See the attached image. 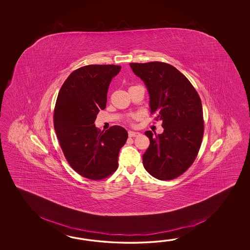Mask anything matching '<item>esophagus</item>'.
<instances>
[{"instance_id": "34e87169", "label": "esophagus", "mask_w": 250, "mask_h": 250, "mask_svg": "<svg viewBox=\"0 0 250 250\" xmlns=\"http://www.w3.org/2000/svg\"><path fill=\"white\" fill-rule=\"evenodd\" d=\"M140 135V133L135 132V131H128V136L130 137V138H134V137H138Z\"/></svg>"}]
</instances>
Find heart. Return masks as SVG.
Wrapping results in <instances>:
<instances>
[{"instance_id": "heart-1", "label": "heart", "mask_w": 250, "mask_h": 250, "mask_svg": "<svg viewBox=\"0 0 250 250\" xmlns=\"http://www.w3.org/2000/svg\"><path fill=\"white\" fill-rule=\"evenodd\" d=\"M134 116H131V117L129 118V120H128V121H129V122H130V121H131V120H132V119H134Z\"/></svg>"}]
</instances>
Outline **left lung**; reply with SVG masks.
I'll use <instances>...</instances> for the list:
<instances>
[{"label":"left lung","mask_w":250,"mask_h":250,"mask_svg":"<svg viewBox=\"0 0 250 250\" xmlns=\"http://www.w3.org/2000/svg\"><path fill=\"white\" fill-rule=\"evenodd\" d=\"M143 80L150 96L151 113L162 121L164 132L146 131L150 140L143 154L149 174L170 181L194 163L202 143L204 119L201 99L190 81L170 64L161 62L129 63Z\"/></svg>","instance_id":"obj_1"}]
</instances>
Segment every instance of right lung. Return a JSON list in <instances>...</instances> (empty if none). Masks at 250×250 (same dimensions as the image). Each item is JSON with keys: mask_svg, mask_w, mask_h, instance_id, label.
I'll return each instance as SVG.
<instances>
[{"mask_svg": "<svg viewBox=\"0 0 250 250\" xmlns=\"http://www.w3.org/2000/svg\"><path fill=\"white\" fill-rule=\"evenodd\" d=\"M119 65H86L76 69L62 85L53 112V126L64 156L80 175L100 181L117 170L119 152L127 130L112 126L101 131L96 115L106 106L107 92Z\"/></svg>", "mask_w": 250, "mask_h": 250, "instance_id": "right-lung-1", "label": "right lung"}]
</instances>
